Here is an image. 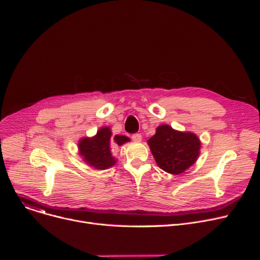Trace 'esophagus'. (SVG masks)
I'll return each instance as SVG.
<instances>
[{"instance_id": "1", "label": "esophagus", "mask_w": 260, "mask_h": 260, "mask_svg": "<svg viewBox=\"0 0 260 260\" xmlns=\"http://www.w3.org/2000/svg\"><path fill=\"white\" fill-rule=\"evenodd\" d=\"M132 139H133L134 141L139 142V141H141L142 136L140 135V134H134V135H132Z\"/></svg>"}]
</instances>
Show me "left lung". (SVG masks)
Wrapping results in <instances>:
<instances>
[{
	"mask_svg": "<svg viewBox=\"0 0 260 260\" xmlns=\"http://www.w3.org/2000/svg\"><path fill=\"white\" fill-rule=\"evenodd\" d=\"M148 145L159 168L172 175L184 172L200 153V140L195 134L175 131L167 124L159 125Z\"/></svg>",
	"mask_w": 260,
	"mask_h": 260,
	"instance_id": "1",
	"label": "left lung"
}]
</instances>
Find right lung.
Listing matches in <instances>:
<instances>
[{
  "label": "right lung",
  "instance_id": "add662e5",
  "mask_svg": "<svg viewBox=\"0 0 260 260\" xmlns=\"http://www.w3.org/2000/svg\"><path fill=\"white\" fill-rule=\"evenodd\" d=\"M110 127H102L94 137L82 138L79 143V153L83 160L95 169H107L115 164L111 154V147L122 146L129 141V138L122 135H115L111 138Z\"/></svg>",
  "mask_w": 260,
  "mask_h": 260
}]
</instances>
